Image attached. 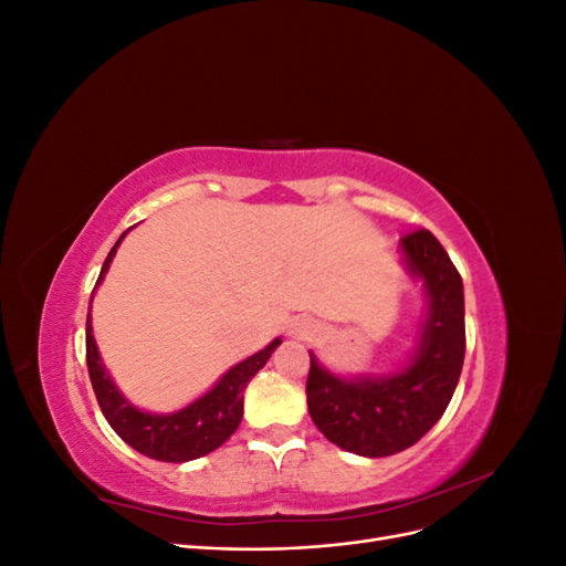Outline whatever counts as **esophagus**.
<instances>
[{"instance_id": "obj_1", "label": "esophagus", "mask_w": 566, "mask_h": 566, "mask_svg": "<svg viewBox=\"0 0 566 566\" xmlns=\"http://www.w3.org/2000/svg\"><path fill=\"white\" fill-rule=\"evenodd\" d=\"M316 333H318V328L312 321H297V323H293V331H290V335H295L300 339H312Z\"/></svg>"}]
</instances>
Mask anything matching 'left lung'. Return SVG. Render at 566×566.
<instances>
[{
    "label": "left lung",
    "mask_w": 566,
    "mask_h": 566,
    "mask_svg": "<svg viewBox=\"0 0 566 566\" xmlns=\"http://www.w3.org/2000/svg\"><path fill=\"white\" fill-rule=\"evenodd\" d=\"M401 252L427 300L408 364L391 375L342 378L310 352L306 406L314 424L335 447L366 458L394 455L430 432L453 397L465 358V295L451 256L427 229L403 235Z\"/></svg>",
    "instance_id": "1"
}]
</instances>
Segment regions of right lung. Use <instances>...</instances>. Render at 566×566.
Returning a JSON list of instances; mask_svg holds the SVG:
<instances>
[{"label": "right lung", "mask_w": 566, "mask_h": 566, "mask_svg": "<svg viewBox=\"0 0 566 566\" xmlns=\"http://www.w3.org/2000/svg\"><path fill=\"white\" fill-rule=\"evenodd\" d=\"M123 238L125 233L117 238V243L108 252L96 285L106 279V271L117 252V245L123 243ZM279 345L281 337L273 339L262 352L248 356L245 361L229 368L221 375L219 382L193 403H188L186 408L177 410V413L158 416L132 406L123 397V391L115 387L98 356V347L92 335V314H87V368L101 410H104V416L117 432V437L127 441L134 451L163 462H186L208 455L238 430L243 418V391L256 375V370L264 368Z\"/></svg>", "instance_id": "obj_1"}]
</instances>
